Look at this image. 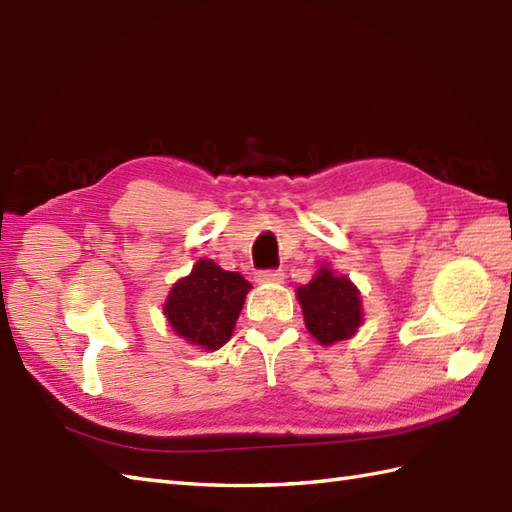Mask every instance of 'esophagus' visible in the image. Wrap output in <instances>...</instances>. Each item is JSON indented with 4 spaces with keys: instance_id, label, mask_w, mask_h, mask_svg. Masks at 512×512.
<instances>
[{
    "instance_id": "esophagus-1",
    "label": "esophagus",
    "mask_w": 512,
    "mask_h": 512,
    "mask_svg": "<svg viewBox=\"0 0 512 512\" xmlns=\"http://www.w3.org/2000/svg\"><path fill=\"white\" fill-rule=\"evenodd\" d=\"M258 282H282L285 280V274H282V269H263L256 274Z\"/></svg>"
}]
</instances>
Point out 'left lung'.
I'll list each match as a JSON object with an SVG mask.
<instances>
[{
  "mask_svg": "<svg viewBox=\"0 0 512 512\" xmlns=\"http://www.w3.org/2000/svg\"><path fill=\"white\" fill-rule=\"evenodd\" d=\"M304 322L320 344H335L357 331L361 324V300L357 287L346 276L320 269L317 276L298 289Z\"/></svg>",
  "mask_w": 512,
  "mask_h": 512,
  "instance_id": "obj_1",
  "label": "left lung"
}]
</instances>
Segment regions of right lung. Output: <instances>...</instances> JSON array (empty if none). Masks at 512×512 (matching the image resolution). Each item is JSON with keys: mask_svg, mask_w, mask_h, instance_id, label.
I'll return each mask as SVG.
<instances>
[{"mask_svg": "<svg viewBox=\"0 0 512 512\" xmlns=\"http://www.w3.org/2000/svg\"><path fill=\"white\" fill-rule=\"evenodd\" d=\"M249 289L252 285L236 271L199 260L190 276L170 289L164 313L173 331L188 344L217 350L230 339Z\"/></svg>", "mask_w": 512, "mask_h": 512, "instance_id": "obj_1", "label": "right lung"}]
</instances>
